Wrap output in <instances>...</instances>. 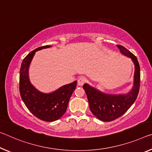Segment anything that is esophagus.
Segmentation results:
<instances>
[{
  "mask_svg": "<svg viewBox=\"0 0 152 152\" xmlns=\"http://www.w3.org/2000/svg\"><path fill=\"white\" fill-rule=\"evenodd\" d=\"M86 79L85 78V77H80L78 79V85L79 86H83L84 84L86 83Z\"/></svg>",
  "mask_w": 152,
  "mask_h": 152,
  "instance_id": "esophagus-1",
  "label": "esophagus"
}]
</instances>
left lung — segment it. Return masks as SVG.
Here are the masks:
<instances>
[{
	"mask_svg": "<svg viewBox=\"0 0 152 152\" xmlns=\"http://www.w3.org/2000/svg\"><path fill=\"white\" fill-rule=\"evenodd\" d=\"M116 46L121 53L130 57L134 64V85L131 92L111 95L101 92L88 84L83 85L91 112L98 119L104 122L112 121L123 115L135 102L140 87V67L137 58L123 46Z\"/></svg>",
	"mask_w": 152,
	"mask_h": 152,
	"instance_id": "1",
	"label": "left lung"
}]
</instances>
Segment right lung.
I'll list each match as a JSON object with an SVG mask.
<instances>
[{
    "instance_id": "add662e5",
    "label": "right lung",
    "mask_w": 152,
    "mask_h": 152,
    "mask_svg": "<svg viewBox=\"0 0 152 152\" xmlns=\"http://www.w3.org/2000/svg\"><path fill=\"white\" fill-rule=\"evenodd\" d=\"M50 47L43 46L30 52L23 59L20 72V93L23 103L33 115L47 122L55 121L65 114L77 85V81H74L47 94L40 92L31 84L28 69L34 55L37 50Z\"/></svg>"
}]
</instances>
